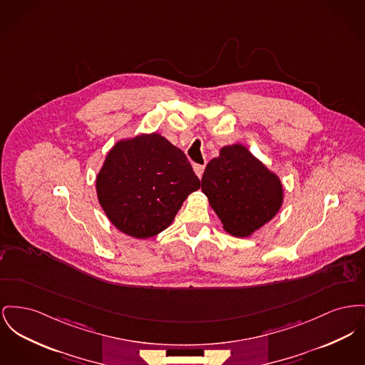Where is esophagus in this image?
Segmentation results:
<instances>
[{"mask_svg":"<svg viewBox=\"0 0 365 365\" xmlns=\"http://www.w3.org/2000/svg\"><path fill=\"white\" fill-rule=\"evenodd\" d=\"M193 170L194 172H195V175H197L198 178H201V176H202V173H204L205 167H204V165H200V164H194Z\"/></svg>","mask_w":365,"mask_h":365,"instance_id":"obj_1","label":"esophagus"}]
</instances>
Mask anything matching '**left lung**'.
<instances>
[{
	"mask_svg": "<svg viewBox=\"0 0 365 365\" xmlns=\"http://www.w3.org/2000/svg\"><path fill=\"white\" fill-rule=\"evenodd\" d=\"M201 190L232 236H251L277 215L284 200L279 176L238 143L222 148L208 163Z\"/></svg>",
	"mask_w": 365,
	"mask_h": 365,
	"instance_id": "obj_1",
	"label": "left lung"
}]
</instances>
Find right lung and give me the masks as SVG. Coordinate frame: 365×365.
<instances>
[{"label": "right lung", "mask_w": 365, "mask_h": 365, "mask_svg": "<svg viewBox=\"0 0 365 365\" xmlns=\"http://www.w3.org/2000/svg\"><path fill=\"white\" fill-rule=\"evenodd\" d=\"M200 179L185 153L157 132L118 140L96 176L108 220L123 233L149 238L165 230Z\"/></svg>", "instance_id": "right-lung-1"}]
</instances>
